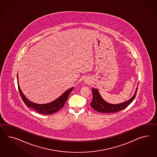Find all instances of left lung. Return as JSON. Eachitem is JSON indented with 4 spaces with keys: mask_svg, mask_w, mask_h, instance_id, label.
I'll list each match as a JSON object with an SVG mask.
<instances>
[{
    "mask_svg": "<svg viewBox=\"0 0 157 157\" xmlns=\"http://www.w3.org/2000/svg\"><path fill=\"white\" fill-rule=\"evenodd\" d=\"M137 89H138V87H136L135 93L133 95V96L129 100L118 104H111L106 102L102 98L98 90L93 88L92 91H93V98L90 105L93 109L95 111H97L99 113H117L119 111L124 109L134 101V98L136 97Z\"/></svg>",
    "mask_w": 157,
    "mask_h": 157,
    "instance_id": "1",
    "label": "left lung"
}]
</instances>
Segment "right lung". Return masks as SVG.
<instances>
[{
    "label": "right lung",
    "instance_id": "obj_1",
    "mask_svg": "<svg viewBox=\"0 0 157 157\" xmlns=\"http://www.w3.org/2000/svg\"><path fill=\"white\" fill-rule=\"evenodd\" d=\"M17 80L19 91L21 94V99L23 101L25 102V105L28 107L32 109L33 110L36 111L37 113L44 115L52 114L53 113H55L60 110L63 107L66 101L67 100L69 94L71 92L74 88L72 87L71 88L67 90L62 95H60L59 97L58 98L52 102L46 104H38L30 101L21 91L18 82V74L17 75Z\"/></svg>",
    "mask_w": 157,
    "mask_h": 157
}]
</instances>
